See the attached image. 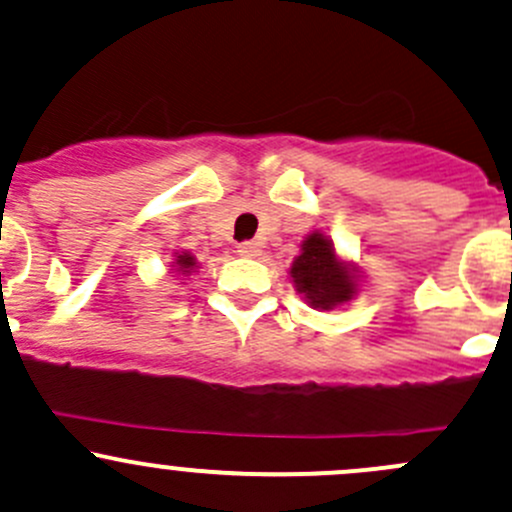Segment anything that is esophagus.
<instances>
[{
    "mask_svg": "<svg viewBox=\"0 0 512 512\" xmlns=\"http://www.w3.org/2000/svg\"><path fill=\"white\" fill-rule=\"evenodd\" d=\"M237 252H240L242 257H257L260 255V245H257L255 240H245L237 245Z\"/></svg>",
    "mask_w": 512,
    "mask_h": 512,
    "instance_id": "esophagus-1",
    "label": "esophagus"
}]
</instances>
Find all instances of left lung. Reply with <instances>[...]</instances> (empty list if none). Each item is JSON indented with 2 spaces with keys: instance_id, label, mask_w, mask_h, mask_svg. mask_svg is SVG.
Segmentation results:
<instances>
[{
  "instance_id": "8db88e82",
  "label": "left lung",
  "mask_w": 512,
  "mask_h": 512,
  "mask_svg": "<svg viewBox=\"0 0 512 512\" xmlns=\"http://www.w3.org/2000/svg\"><path fill=\"white\" fill-rule=\"evenodd\" d=\"M294 287L304 294L309 307L332 309L354 297V277L334 255L332 242L319 232L304 240L302 255L292 262Z\"/></svg>"
}]
</instances>
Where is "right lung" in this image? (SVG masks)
<instances>
[{
  "label": "right lung",
  "instance_id": "obj_1",
  "mask_svg": "<svg viewBox=\"0 0 512 512\" xmlns=\"http://www.w3.org/2000/svg\"><path fill=\"white\" fill-rule=\"evenodd\" d=\"M175 267H178V270L185 275V272H190L195 267V257L188 255V252H183V255L175 257Z\"/></svg>",
  "mask_w": 512,
  "mask_h": 512
}]
</instances>
